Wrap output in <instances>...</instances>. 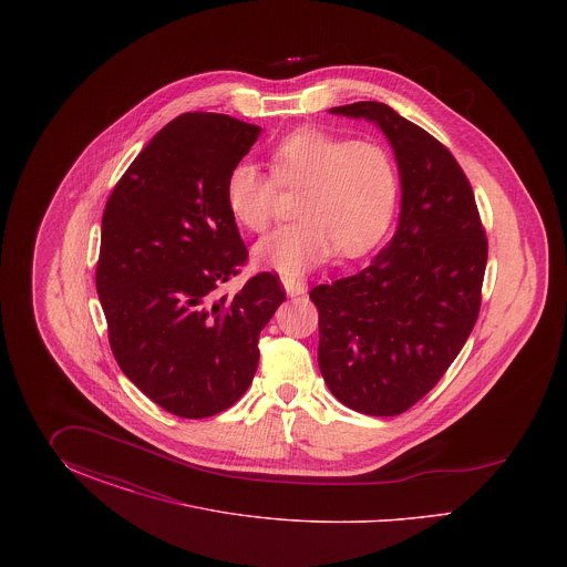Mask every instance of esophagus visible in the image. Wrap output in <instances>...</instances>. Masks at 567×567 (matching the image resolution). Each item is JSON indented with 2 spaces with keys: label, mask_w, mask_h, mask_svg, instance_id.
Instances as JSON below:
<instances>
[{
  "label": "esophagus",
  "mask_w": 567,
  "mask_h": 567,
  "mask_svg": "<svg viewBox=\"0 0 567 567\" xmlns=\"http://www.w3.org/2000/svg\"><path fill=\"white\" fill-rule=\"evenodd\" d=\"M282 285L287 296L297 297L306 293V280L297 278V276H282Z\"/></svg>",
  "instance_id": "1"
}]
</instances>
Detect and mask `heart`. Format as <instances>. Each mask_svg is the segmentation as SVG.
I'll return each mask as SVG.
<instances>
[{"label": "heart", "instance_id": "obj_1", "mask_svg": "<svg viewBox=\"0 0 567 567\" xmlns=\"http://www.w3.org/2000/svg\"><path fill=\"white\" fill-rule=\"evenodd\" d=\"M271 174L257 163H236L225 181V202L234 218L255 234L270 229L278 189L299 193L296 223L257 244V259L299 276L336 250L357 257L389 231L402 193L393 153L377 140H351L319 127L285 135L270 155Z\"/></svg>", "mask_w": 567, "mask_h": 567}]
</instances>
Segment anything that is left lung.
Here are the masks:
<instances>
[{"instance_id": "8db88e82", "label": "left lung", "mask_w": 567, "mask_h": 567, "mask_svg": "<svg viewBox=\"0 0 567 567\" xmlns=\"http://www.w3.org/2000/svg\"><path fill=\"white\" fill-rule=\"evenodd\" d=\"M389 137L402 174L393 238L352 276L319 285V368L357 412L395 416L421 402L470 338L483 301L485 227L453 153L380 102L331 109Z\"/></svg>"}]
</instances>
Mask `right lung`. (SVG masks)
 <instances>
[{"label":"right lung","instance_id":"right-lung-1","mask_svg":"<svg viewBox=\"0 0 567 567\" xmlns=\"http://www.w3.org/2000/svg\"><path fill=\"white\" fill-rule=\"evenodd\" d=\"M259 132L227 114H181L144 146L104 208L95 287L110 349L146 398L183 419L243 398L259 333L287 297L274 271L218 296L248 261L225 181Z\"/></svg>","mask_w":567,"mask_h":567}]
</instances>
